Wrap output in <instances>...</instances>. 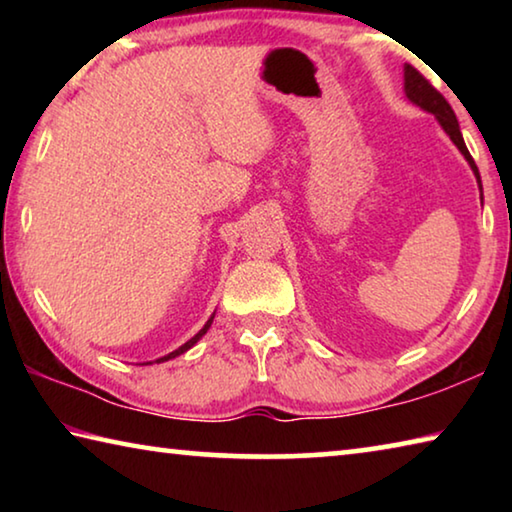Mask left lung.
Wrapping results in <instances>:
<instances>
[{
	"instance_id": "left-lung-1",
	"label": "left lung",
	"mask_w": 512,
	"mask_h": 512,
	"mask_svg": "<svg viewBox=\"0 0 512 512\" xmlns=\"http://www.w3.org/2000/svg\"><path fill=\"white\" fill-rule=\"evenodd\" d=\"M404 90H406V97H409L415 106H420L427 112H431V115H436L440 126L445 128V133L452 137V142L458 146V151H461L465 155V160L470 162V167L476 176V183H479V187H481L479 169H476L472 155H470V151H467L463 135H461V128H458L456 115H454L452 106L447 103V99L436 88H433V85L424 79V76L413 65L404 67Z\"/></svg>"
}]
</instances>
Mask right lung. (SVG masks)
<instances>
[{
  "label": "right lung",
  "instance_id": "1",
  "mask_svg": "<svg viewBox=\"0 0 512 512\" xmlns=\"http://www.w3.org/2000/svg\"><path fill=\"white\" fill-rule=\"evenodd\" d=\"M212 320H214V316L210 318V320H207V323H205V327L201 329V332H198L196 336H194V339H189L185 345H180V348L178 350H173V352H169L167 354V357H162V359H158V361H169V359H173V357H178V354H183V352H187L189 348H192V345L198 341V339H201V336L207 332V329H210V325H212Z\"/></svg>",
  "mask_w": 512,
  "mask_h": 512
}]
</instances>
